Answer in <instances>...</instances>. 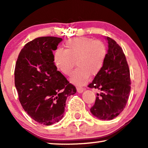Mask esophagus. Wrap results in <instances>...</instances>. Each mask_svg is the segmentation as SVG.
<instances>
[{"instance_id": "34e87169", "label": "esophagus", "mask_w": 148, "mask_h": 148, "mask_svg": "<svg viewBox=\"0 0 148 148\" xmlns=\"http://www.w3.org/2000/svg\"><path fill=\"white\" fill-rule=\"evenodd\" d=\"M84 90V88H82V87H77V92H79V93H82V92H83Z\"/></svg>"}]
</instances>
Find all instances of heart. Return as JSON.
<instances>
[{
    "instance_id": "1",
    "label": "heart",
    "mask_w": 148,
    "mask_h": 148,
    "mask_svg": "<svg viewBox=\"0 0 148 148\" xmlns=\"http://www.w3.org/2000/svg\"><path fill=\"white\" fill-rule=\"evenodd\" d=\"M65 50L58 49L54 53L53 61L57 68L75 85L82 86L88 82L90 76L99 73L107 57V48L103 42L88 37H77L66 42Z\"/></svg>"
}]
</instances>
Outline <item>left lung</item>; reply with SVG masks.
Returning a JSON list of instances; mask_svg holds the SVG:
<instances>
[{
  "label": "left lung",
  "instance_id": "1",
  "mask_svg": "<svg viewBox=\"0 0 148 148\" xmlns=\"http://www.w3.org/2000/svg\"><path fill=\"white\" fill-rule=\"evenodd\" d=\"M108 43L107 57L99 73L88 85L99 89L95 103L90 112L95 117L111 120L125 108L130 92V69L121 47L112 38L106 37Z\"/></svg>",
  "mask_w": 148,
  "mask_h": 148
}]
</instances>
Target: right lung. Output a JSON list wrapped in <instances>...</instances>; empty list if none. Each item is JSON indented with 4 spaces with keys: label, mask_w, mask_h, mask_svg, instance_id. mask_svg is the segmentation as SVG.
Listing matches in <instances>:
<instances>
[{
    "label": "right lung",
    "mask_w": 148,
    "mask_h": 148,
    "mask_svg": "<svg viewBox=\"0 0 148 148\" xmlns=\"http://www.w3.org/2000/svg\"><path fill=\"white\" fill-rule=\"evenodd\" d=\"M62 38L40 37L22 49L16 61L14 79L20 102L38 123L50 125L64 116L68 96L76 88L57 70L53 51Z\"/></svg>",
    "instance_id": "right-lung-1"
}]
</instances>
